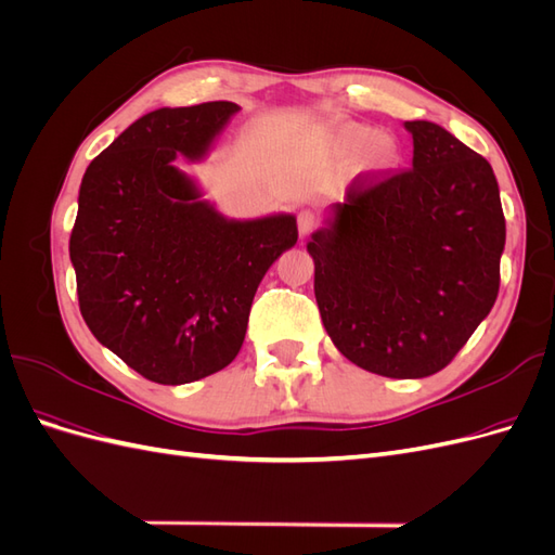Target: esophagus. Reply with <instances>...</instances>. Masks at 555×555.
I'll return each mask as SVG.
<instances>
[{"label": "esophagus", "mask_w": 555, "mask_h": 555, "mask_svg": "<svg viewBox=\"0 0 555 555\" xmlns=\"http://www.w3.org/2000/svg\"><path fill=\"white\" fill-rule=\"evenodd\" d=\"M314 227H317V222H314V215L310 210L298 212V233H300V238L310 236V233L314 231Z\"/></svg>", "instance_id": "esophagus-1"}]
</instances>
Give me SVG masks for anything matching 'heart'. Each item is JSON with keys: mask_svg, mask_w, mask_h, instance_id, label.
I'll use <instances>...</instances> for the list:
<instances>
[{"mask_svg": "<svg viewBox=\"0 0 555 555\" xmlns=\"http://www.w3.org/2000/svg\"><path fill=\"white\" fill-rule=\"evenodd\" d=\"M304 153L322 169L343 163L338 171L340 188H373L389 180L405 157L393 133L343 117H328L312 127L304 139Z\"/></svg>", "mask_w": 555, "mask_h": 555, "instance_id": "b5f03b06", "label": "heart"}]
</instances>
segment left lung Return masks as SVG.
I'll use <instances>...</instances> for the list:
<instances>
[{
	"instance_id": "left-lung-1",
	"label": "left lung",
	"mask_w": 555,
	"mask_h": 555,
	"mask_svg": "<svg viewBox=\"0 0 555 555\" xmlns=\"http://www.w3.org/2000/svg\"><path fill=\"white\" fill-rule=\"evenodd\" d=\"M405 129L412 171L333 204L308 251L340 354L367 373L418 379L442 371L489 317L505 215L489 162L435 122Z\"/></svg>"
}]
</instances>
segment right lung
Listing matches in <instances>:
<instances>
[{"mask_svg":"<svg viewBox=\"0 0 555 555\" xmlns=\"http://www.w3.org/2000/svg\"><path fill=\"white\" fill-rule=\"evenodd\" d=\"M233 102L157 108L88 166L69 241L94 338L157 384H190L243 347L268 268L298 241L296 217L233 220L178 166L206 159Z\"/></svg>","mask_w":555,"mask_h":555,"instance_id":"1","label":"right lung"}]
</instances>
